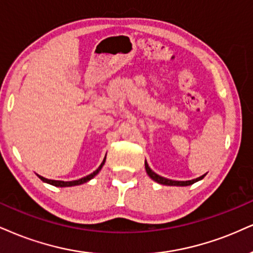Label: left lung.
<instances>
[{
	"label": "left lung",
	"instance_id": "left-lung-1",
	"mask_svg": "<svg viewBox=\"0 0 253 253\" xmlns=\"http://www.w3.org/2000/svg\"><path fill=\"white\" fill-rule=\"evenodd\" d=\"M145 170H146V173H148V176L150 177L152 180H155V182H157L160 184H163V185H170V186H188V185H191V184H193V183L198 182V180H201L205 177V174H203V176L198 177V178L191 179V180L168 179V178H165V177H162V176H160V174L154 172V171L150 169V167H149V164L146 163V161H145Z\"/></svg>",
	"mask_w": 253,
	"mask_h": 253
}]
</instances>
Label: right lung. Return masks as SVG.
Returning a JSON list of instances; mask_svg holds the SVG:
<instances>
[{"mask_svg":"<svg viewBox=\"0 0 253 253\" xmlns=\"http://www.w3.org/2000/svg\"><path fill=\"white\" fill-rule=\"evenodd\" d=\"M105 158H107V155H105L104 160H103V162L101 163V165H99V167L97 168V169H96L95 171H93L92 173H90V174H88V176L83 177V178H80V179H77V180H70V182H64V180H52V179H46V178H44V177L40 176V174H37V176H39V178H40L41 180H43V182H44V183L51 184V185H54V186H60V188H65V186L81 185V184L89 182L90 179H92L93 177H95L96 174H97V173L99 172V171H101V169L103 168V165H104V163H105Z\"/></svg>","mask_w":253,"mask_h":253,"instance_id":"1","label":"right lung"}]
</instances>
